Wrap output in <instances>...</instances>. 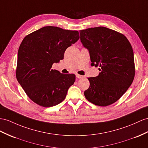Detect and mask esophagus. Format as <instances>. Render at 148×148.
<instances>
[{
	"label": "esophagus",
	"mask_w": 148,
	"mask_h": 148,
	"mask_svg": "<svg viewBox=\"0 0 148 148\" xmlns=\"http://www.w3.org/2000/svg\"><path fill=\"white\" fill-rule=\"evenodd\" d=\"M75 76H76V78H77V79H82V78L84 77V76H83V75H79V74H76V75H75Z\"/></svg>",
	"instance_id": "obj_1"
}]
</instances>
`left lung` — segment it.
Listing matches in <instances>:
<instances>
[{
	"label": "left lung",
	"mask_w": 148,
	"mask_h": 148,
	"mask_svg": "<svg viewBox=\"0 0 148 148\" xmlns=\"http://www.w3.org/2000/svg\"><path fill=\"white\" fill-rule=\"evenodd\" d=\"M80 32L82 45L89 51L91 66L99 67L96 77H89L86 98L99 106L115 103L131 85L135 75L133 50L123 34L105 27Z\"/></svg>",
	"instance_id": "8db88e82"
}]
</instances>
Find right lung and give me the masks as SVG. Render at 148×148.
<instances>
[{
	"label": "right lung",
	"instance_id": "add662e5",
	"mask_svg": "<svg viewBox=\"0 0 148 148\" xmlns=\"http://www.w3.org/2000/svg\"><path fill=\"white\" fill-rule=\"evenodd\" d=\"M79 39V32L46 26L24 37L18 48L16 77L28 97L49 108L64 100L75 80L74 74H62L52 66L64 59L66 49Z\"/></svg>",
	"mask_w": 148,
	"mask_h": 148
}]
</instances>
